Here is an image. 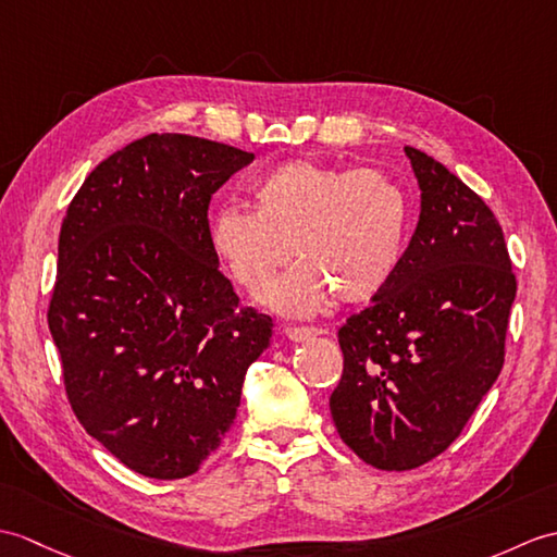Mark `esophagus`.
<instances>
[{
	"label": "esophagus",
	"instance_id": "esophagus-1",
	"mask_svg": "<svg viewBox=\"0 0 557 557\" xmlns=\"http://www.w3.org/2000/svg\"><path fill=\"white\" fill-rule=\"evenodd\" d=\"M284 332H287V337H289L292 342H304V339L318 337V334H322L320 327H287Z\"/></svg>",
	"mask_w": 557,
	"mask_h": 557
}]
</instances>
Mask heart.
<instances>
[{"label": "heart", "instance_id": "b5f03b06", "mask_svg": "<svg viewBox=\"0 0 557 557\" xmlns=\"http://www.w3.org/2000/svg\"><path fill=\"white\" fill-rule=\"evenodd\" d=\"M253 201L220 206L211 247L247 289L263 287L296 251L304 263L263 292L268 306L310 315L332 294L363 304L389 287L406 251L408 199L380 168L294 159L256 180Z\"/></svg>", "mask_w": 557, "mask_h": 557}]
</instances>
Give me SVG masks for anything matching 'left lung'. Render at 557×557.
<instances>
[{"label": "left lung", "instance_id": "8db88e82", "mask_svg": "<svg viewBox=\"0 0 557 557\" xmlns=\"http://www.w3.org/2000/svg\"><path fill=\"white\" fill-rule=\"evenodd\" d=\"M420 220L389 287L339 327L330 396L344 444L404 472L456 442L506 360L517 280L494 211L446 165L406 147Z\"/></svg>", "mask_w": 557, "mask_h": 557}]
</instances>
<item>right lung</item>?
<instances>
[{
	"label": "right lung",
	"mask_w": 557,
	"mask_h": 557,
	"mask_svg": "<svg viewBox=\"0 0 557 557\" xmlns=\"http://www.w3.org/2000/svg\"><path fill=\"white\" fill-rule=\"evenodd\" d=\"M253 153L151 133L85 177L59 232L47 310L69 404L125 468L183 480L237 416L273 318L239 306L209 203Z\"/></svg>",
	"instance_id": "right-lung-1"
}]
</instances>
